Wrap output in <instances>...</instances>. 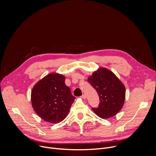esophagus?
I'll return each mask as SVG.
<instances>
[{"label": "esophagus", "instance_id": "34e87169", "mask_svg": "<svg viewBox=\"0 0 156 156\" xmlns=\"http://www.w3.org/2000/svg\"><path fill=\"white\" fill-rule=\"evenodd\" d=\"M83 99H86V95L84 94H82V96H81Z\"/></svg>", "mask_w": 156, "mask_h": 156}]
</instances>
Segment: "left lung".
I'll use <instances>...</instances> for the list:
<instances>
[{"mask_svg": "<svg viewBox=\"0 0 156 156\" xmlns=\"http://www.w3.org/2000/svg\"><path fill=\"white\" fill-rule=\"evenodd\" d=\"M99 96V104L92 108L95 114L103 119L115 115L123 106L125 87L115 74L105 68L94 72L87 79Z\"/></svg>", "mask_w": 156, "mask_h": 156, "instance_id": "obj_1", "label": "left lung"}]
</instances>
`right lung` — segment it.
<instances>
[{
  "instance_id": "obj_1",
  "label": "right lung",
  "mask_w": 156,
  "mask_h": 156,
  "mask_svg": "<svg viewBox=\"0 0 156 156\" xmlns=\"http://www.w3.org/2000/svg\"><path fill=\"white\" fill-rule=\"evenodd\" d=\"M65 80L62 75L50 73L34 86L31 95L32 106L44 121L57 123L67 116L75 98Z\"/></svg>"
}]
</instances>
